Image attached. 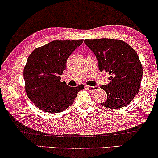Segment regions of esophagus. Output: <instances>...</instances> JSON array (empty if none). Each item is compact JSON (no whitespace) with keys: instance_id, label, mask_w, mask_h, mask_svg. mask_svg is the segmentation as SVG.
<instances>
[{"instance_id":"obj_1","label":"esophagus","mask_w":158,"mask_h":158,"mask_svg":"<svg viewBox=\"0 0 158 158\" xmlns=\"http://www.w3.org/2000/svg\"><path fill=\"white\" fill-rule=\"evenodd\" d=\"M85 88H88V89L90 90L91 91H96V90L99 89V86L98 85H95V86L85 85Z\"/></svg>"}]
</instances>
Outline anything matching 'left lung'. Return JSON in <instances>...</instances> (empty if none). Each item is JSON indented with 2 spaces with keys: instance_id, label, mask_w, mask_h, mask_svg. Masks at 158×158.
I'll return each mask as SVG.
<instances>
[{
  "instance_id": "left-lung-1",
  "label": "left lung",
  "mask_w": 158,
  "mask_h": 158,
  "mask_svg": "<svg viewBox=\"0 0 158 158\" xmlns=\"http://www.w3.org/2000/svg\"><path fill=\"white\" fill-rule=\"evenodd\" d=\"M85 43L94 53L100 70L110 75V82L100 86L107 94L106 100L101 105L114 110L127 106L139 91L143 77L137 53L118 40H85Z\"/></svg>"
}]
</instances>
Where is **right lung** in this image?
Returning a JSON list of instances; mask_svg holds the SVG:
<instances>
[{
  "mask_svg": "<svg viewBox=\"0 0 158 158\" xmlns=\"http://www.w3.org/2000/svg\"><path fill=\"white\" fill-rule=\"evenodd\" d=\"M83 43L79 40H54L31 52L24 68L25 91L31 101L41 110L58 113L73 103L83 85L70 87L60 82L67 68V60Z\"/></svg>",
  "mask_w": 158,
  "mask_h": 158,
  "instance_id": "right-lung-1",
  "label": "right lung"
}]
</instances>
